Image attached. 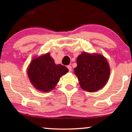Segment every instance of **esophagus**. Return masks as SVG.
Instances as JSON below:
<instances>
[{
	"mask_svg": "<svg viewBox=\"0 0 132 132\" xmlns=\"http://www.w3.org/2000/svg\"><path fill=\"white\" fill-rule=\"evenodd\" d=\"M67 68H68V70H69V71L71 72L72 71V67L70 65H68L67 66Z\"/></svg>",
	"mask_w": 132,
	"mask_h": 132,
	"instance_id": "1",
	"label": "esophagus"
}]
</instances>
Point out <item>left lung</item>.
Instances as JSON below:
<instances>
[{"label":"left lung","mask_w":132,"mask_h":132,"mask_svg":"<svg viewBox=\"0 0 132 132\" xmlns=\"http://www.w3.org/2000/svg\"><path fill=\"white\" fill-rule=\"evenodd\" d=\"M74 72L80 88L89 93H94L107 84L111 68L102 54L83 52L77 57V67Z\"/></svg>","instance_id":"1"}]
</instances>
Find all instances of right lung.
I'll use <instances>...</instances> for the list:
<instances>
[{
    "instance_id": "right-lung-1",
    "label": "right lung",
    "mask_w": 132,
    "mask_h": 132,
    "mask_svg": "<svg viewBox=\"0 0 132 132\" xmlns=\"http://www.w3.org/2000/svg\"><path fill=\"white\" fill-rule=\"evenodd\" d=\"M68 71L66 67L56 64L50 53H47L32 58L27 69V75L36 89L48 93L55 89L61 77Z\"/></svg>"
}]
</instances>
